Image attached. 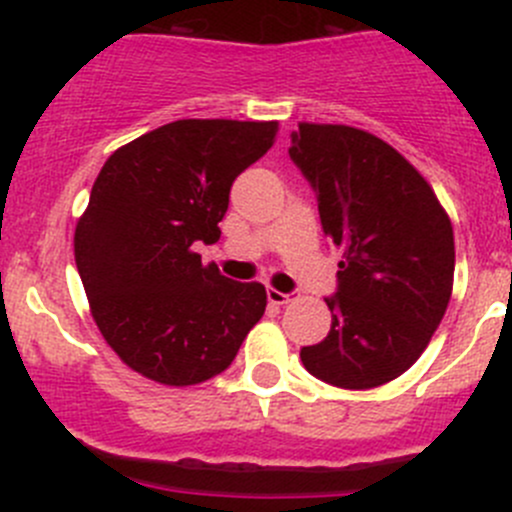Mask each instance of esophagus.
Masks as SVG:
<instances>
[{
  "mask_svg": "<svg viewBox=\"0 0 512 512\" xmlns=\"http://www.w3.org/2000/svg\"><path fill=\"white\" fill-rule=\"evenodd\" d=\"M267 299H270L272 304H289L294 299V294L280 292V289H267Z\"/></svg>",
  "mask_w": 512,
  "mask_h": 512,
  "instance_id": "obj_1",
  "label": "esophagus"
}]
</instances>
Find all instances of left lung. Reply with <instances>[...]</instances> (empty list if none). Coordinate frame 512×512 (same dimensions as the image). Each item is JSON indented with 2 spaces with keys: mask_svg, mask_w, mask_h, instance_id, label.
Segmentation results:
<instances>
[{
  "mask_svg": "<svg viewBox=\"0 0 512 512\" xmlns=\"http://www.w3.org/2000/svg\"><path fill=\"white\" fill-rule=\"evenodd\" d=\"M289 158L312 185L324 235L342 260L327 297L332 329L302 364L339 389H374L423 354L453 289V227L436 193L371 133L299 123Z\"/></svg>",
  "mask_w": 512,
  "mask_h": 512,
  "instance_id": "left-lung-1",
  "label": "left lung"
}]
</instances>
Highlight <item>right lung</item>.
<instances>
[{"label": "right lung", "instance_id": "right-lung-1", "mask_svg": "<svg viewBox=\"0 0 512 512\" xmlns=\"http://www.w3.org/2000/svg\"><path fill=\"white\" fill-rule=\"evenodd\" d=\"M277 121L183 118L103 163L74 235V255L103 339L126 366L165 386L225 371L260 322V282L203 265L237 175L275 143Z\"/></svg>", "mask_w": 512, "mask_h": 512}]
</instances>
